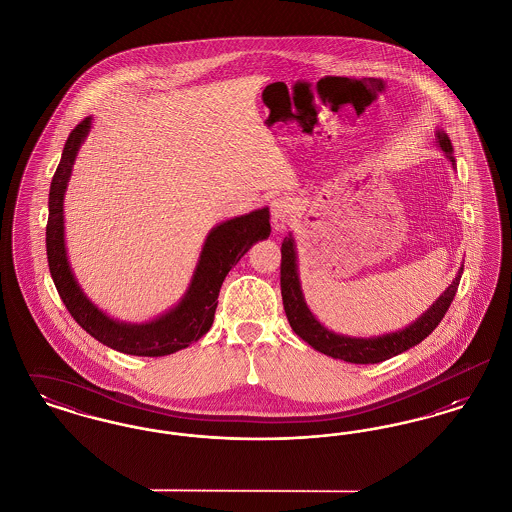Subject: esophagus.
<instances>
[{
    "mask_svg": "<svg viewBox=\"0 0 512 512\" xmlns=\"http://www.w3.org/2000/svg\"><path fill=\"white\" fill-rule=\"evenodd\" d=\"M292 219V203L284 197H278L270 203V222L276 232H284Z\"/></svg>",
    "mask_w": 512,
    "mask_h": 512,
    "instance_id": "34e87169",
    "label": "esophagus"
}]
</instances>
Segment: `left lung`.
I'll return each instance as SVG.
<instances>
[{
  "label": "left lung",
  "mask_w": 512,
  "mask_h": 512,
  "mask_svg": "<svg viewBox=\"0 0 512 512\" xmlns=\"http://www.w3.org/2000/svg\"><path fill=\"white\" fill-rule=\"evenodd\" d=\"M436 144L441 147V151L447 155V159L455 167L453 146L445 132H438ZM461 274H463V267L455 276V280L451 282V286L439 295L436 303L426 313H422L420 317L416 318L413 324L405 326L403 330L384 334L378 338H349V336H341V334L330 332L328 328H324L315 315L309 311L303 292H301L299 276H297V255H295V242H293L292 234L288 238H284V242H282L280 288H282L284 311L290 320L293 332L320 353L334 357V359H341L345 363H355V365L382 363V361L391 359V357L411 349L414 345H418L424 338H428L436 330L441 318L445 317V313L457 293V288H459Z\"/></svg>",
  "instance_id": "8db88e82"
}]
</instances>
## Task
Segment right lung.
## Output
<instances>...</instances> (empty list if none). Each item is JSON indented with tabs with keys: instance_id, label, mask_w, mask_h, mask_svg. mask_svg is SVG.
<instances>
[{
	"instance_id": "1",
	"label": "right lung",
	"mask_w": 512,
	"mask_h": 512,
	"mask_svg": "<svg viewBox=\"0 0 512 512\" xmlns=\"http://www.w3.org/2000/svg\"><path fill=\"white\" fill-rule=\"evenodd\" d=\"M90 124L92 117H86L74 126L49 188L46 249L53 284L71 317L103 345L138 357L171 355L209 332L219 305L220 286L226 274L244 257L251 245L270 236L268 207L220 222L209 232L190 288L171 311L146 324H128L109 318L80 290L65 249L63 199L76 153L90 132Z\"/></svg>"
}]
</instances>
